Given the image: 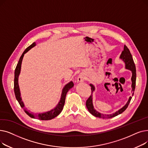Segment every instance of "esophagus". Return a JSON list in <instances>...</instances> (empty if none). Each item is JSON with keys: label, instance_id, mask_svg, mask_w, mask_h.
<instances>
[{"label": "esophagus", "instance_id": "esophagus-1", "mask_svg": "<svg viewBox=\"0 0 148 148\" xmlns=\"http://www.w3.org/2000/svg\"><path fill=\"white\" fill-rule=\"evenodd\" d=\"M85 80V77L84 76V75L83 74H80L78 77V78H77V81L79 82H83Z\"/></svg>", "mask_w": 148, "mask_h": 148}]
</instances>
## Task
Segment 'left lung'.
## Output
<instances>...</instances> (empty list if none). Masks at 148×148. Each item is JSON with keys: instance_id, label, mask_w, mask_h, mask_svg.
Wrapping results in <instances>:
<instances>
[{"instance_id": "8db88e82", "label": "left lung", "mask_w": 148, "mask_h": 148, "mask_svg": "<svg viewBox=\"0 0 148 148\" xmlns=\"http://www.w3.org/2000/svg\"><path fill=\"white\" fill-rule=\"evenodd\" d=\"M120 59H121L125 64V68L128 69L132 72V77H131V81H132V84H131V87H132V92H133V95L134 94V92L136 88V66L134 64V62L133 59V57H132L131 54L128 49L127 47L125 45H124V49L122 51L121 56H120ZM90 86L91 87V90L92 93H93L95 90V87L93 84H90ZM132 98V97H130L129 98V99L128 101V102L127 104L124 106L122 108H121V109H119L118 111L116 112L115 113L113 114H104L103 113H100L97 110H95V108H94V106H93V103H92V95L89 97V98L87 99L86 103V107L88 109L89 112L93 115L95 116V117L99 118H103V119H110L114 117V116H118V114H121L122 112L125 111L127 108L128 107L131 99Z\"/></svg>"}]
</instances>
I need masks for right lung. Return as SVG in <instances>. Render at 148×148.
Instances as JSON below:
<instances>
[{
    "mask_svg": "<svg viewBox=\"0 0 148 148\" xmlns=\"http://www.w3.org/2000/svg\"><path fill=\"white\" fill-rule=\"evenodd\" d=\"M36 45V43L34 42L30 45H29L28 47L25 50V51L23 53L22 55L21 56L18 64L17 65L16 68H15V73H14V93H15V97H16L17 100L18 101V103L20 104V106L24 109L25 113L29 115L30 118H37L40 120H43V121H46V120H51L55 117H56L57 116H58L62 110H63V108L65 104V98L67 92L68 90L72 88L74 86V83L73 82H70L68 84H66L65 87L64 88L63 90H62V95H61V98L60 99V101L58 104V105L56 106V107L53 108L51 110L45 113H37V114H34L32 113H30L29 111L26 110V109L25 108V105L23 102L22 101V99L21 98L20 95V88L18 86V76L20 73V70H21V62L23 58V56H24V54L27 52L29 50H30L32 48H33Z\"/></svg>",
    "mask_w": 148,
    "mask_h": 148,
    "instance_id": "obj_1",
    "label": "right lung"
}]
</instances>
